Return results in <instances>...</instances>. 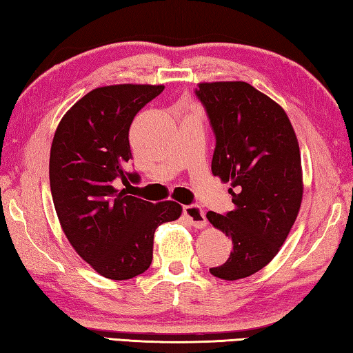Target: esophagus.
Masks as SVG:
<instances>
[{"mask_svg":"<svg viewBox=\"0 0 353 353\" xmlns=\"http://www.w3.org/2000/svg\"><path fill=\"white\" fill-rule=\"evenodd\" d=\"M185 218L190 221V224H193L196 229H204L207 225L205 213L199 205H185L183 207Z\"/></svg>","mask_w":353,"mask_h":353,"instance_id":"obj_1","label":"esophagus"}]
</instances>
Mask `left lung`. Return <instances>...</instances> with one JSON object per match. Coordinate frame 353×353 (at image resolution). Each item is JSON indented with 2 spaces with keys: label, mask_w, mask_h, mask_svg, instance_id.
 Wrapping results in <instances>:
<instances>
[{
  "label": "left lung",
  "mask_w": 353,
  "mask_h": 353,
  "mask_svg": "<svg viewBox=\"0 0 353 353\" xmlns=\"http://www.w3.org/2000/svg\"><path fill=\"white\" fill-rule=\"evenodd\" d=\"M216 146L212 172L230 182L234 210L207 218L232 240L214 277L238 280L263 270L282 248L302 202L301 151L290 118L276 101L248 82H202Z\"/></svg>",
  "instance_id": "left-lung-1"
}]
</instances>
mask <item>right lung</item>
<instances>
[{"mask_svg":"<svg viewBox=\"0 0 353 353\" xmlns=\"http://www.w3.org/2000/svg\"><path fill=\"white\" fill-rule=\"evenodd\" d=\"M163 85L119 83L94 88L65 113L52 139L50 185L57 218L74 250L101 276L128 280L152 261L154 232L182 213L129 196L115 181L139 182L126 171L132 159L129 128Z\"/></svg>","mask_w":353,"mask_h":353,"instance_id":"right-lung-1","label":"right lung"}]
</instances>
